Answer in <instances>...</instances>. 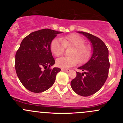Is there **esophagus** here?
Returning a JSON list of instances; mask_svg holds the SVG:
<instances>
[{
    "mask_svg": "<svg viewBox=\"0 0 123 123\" xmlns=\"http://www.w3.org/2000/svg\"><path fill=\"white\" fill-rule=\"evenodd\" d=\"M62 71H65V72H69L70 71V69H65V68H62Z\"/></svg>",
    "mask_w": 123,
    "mask_h": 123,
    "instance_id": "obj_1",
    "label": "esophagus"
}]
</instances>
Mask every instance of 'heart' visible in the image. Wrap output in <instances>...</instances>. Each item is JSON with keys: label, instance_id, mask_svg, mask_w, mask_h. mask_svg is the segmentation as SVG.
I'll return each instance as SVG.
<instances>
[{"label": "heart", "instance_id": "obj_1", "mask_svg": "<svg viewBox=\"0 0 123 123\" xmlns=\"http://www.w3.org/2000/svg\"><path fill=\"white\" fill-rule=\"evenodd\" d=\"M85 40L77 34H70L67 36L55 38L50 44V50L55 56L62 55L64 52L65 46H73L70 56H63L58 58L56 64L62 68H68L80 62L85 61L91 53L90 47L84 44Z\"/></svg>", "mask_w": 123, "mask_h": 123}]
</instances>
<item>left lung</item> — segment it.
Returning <instances> with one entry per match:
<instances>
[{"label": "left lung", "mask_w": 123, "mask_h": 123, "mask_svg": "<svg viewBox=\"0 0 123 123\" xmlns=\"http://www.w3.org/2000/svg\"><path fill=\"white\" fill-rule=\"evenodd\" d=\"M78 33L83 34L91 43L92 53L89 60L78 68L83 73L76 72L77 75L71 80V86L76 94L87 97L97 92L108 78L110 67L109 51L99 38L84 32Z\"/></svg>", "instance_id": "1"}]
</instances>
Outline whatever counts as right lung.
Here are the masks:
<instances>
[{
	"instance_id": "obj_1",
	"label": "right lung",
	"mask_w": 123,
	"mask_h": 123,
	"mask_svg": "<svg viewBox=\"0 0 123 123\" xmlns=\"http://www.w3.org/2000/svg\"><path fill=\"white\" fill-rule=\"evenodd\" d=\"M61 33L43 29L31 33L21 41L15 54V71L23 85L30 91L42 92L54 83L61 69L50 68L55 63L50 44Z\"/></svg>"
}]
</instances>
